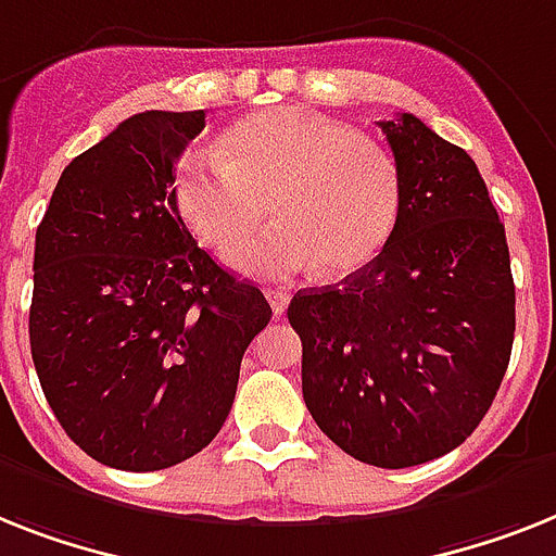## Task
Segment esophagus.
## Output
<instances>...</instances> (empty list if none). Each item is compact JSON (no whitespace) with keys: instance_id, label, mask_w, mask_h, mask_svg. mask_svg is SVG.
<instances>
[{"instance_id":"1","label":"esophagus","mask_w":556,"mask_h":556,"mask_svg":"<svg viewBox=\"0 0 556 556\" xmlns=\"http://www.w3.org/2000/svg\"><path fill=\"white\" fill-rule=\"evenodd\" d=\"M264 295H267V301H269V306H273L275 315H283V312H287V306H289V292H287V289L269 287V289H264Z\"/></svg>"}]
</instances>
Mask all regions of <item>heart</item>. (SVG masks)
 Returning a JSON list of instances; mask_svg holds the SVG:
<instances>
[{"label": "heart", "mask_w": 556, "mask_h": 556, "mask_svg": "<svg viewBox=\"0 0 556 556\" xmlns=\"http://www.w3.org/2000/svg\"><path fill=\"white\" fill-rule=\"evenodd\" d=\"M187 227L218 252L240 247L271 206L285 222L232 255L250 275L364 269L401 215V169L380 141L309 110H261L199 147L173 181Z\"/></svg>", "instance_id": "obj_1"}]
</instances>
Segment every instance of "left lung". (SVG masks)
<instances>
[{
  "label": "left lung",
  "mask_w": 556,
  "mask_h": 556,
  "mask_svg": "<svg viewBox=\"0 0 556 556\" xmlns=\"http://www.w3.org/2000/svg\"><path fill=\"white\" fill-rule=\"evenodd\" d=\"M401 169V215L375 261L287 309L304 401L355 460L443 457L492 406L515 343L506 227L471 155L412 113L378 122Z\"/></svg>",
  "instance_id": "left-lung-1"
}]
</instances>
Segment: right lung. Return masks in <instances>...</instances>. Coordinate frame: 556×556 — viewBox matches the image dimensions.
<instances>
[{
	"label": "right lung",
	"mask_w": 556,
	"mask_h": 556,
	"mask_svg": "<svg viewBox=\"0 0 556 556\" xmlns=\"http://www.w3.org/2000/svg\"><path fill=\"white\" fill-rule=\"evenodd\" d=\"M201 130L204 110L136 113L64 167L36 229V375L67 438L110 469H169L210 446L273 318L173 201Z\"/></svg>",
	"instance_id": "obj_1"
}]
</instances>
